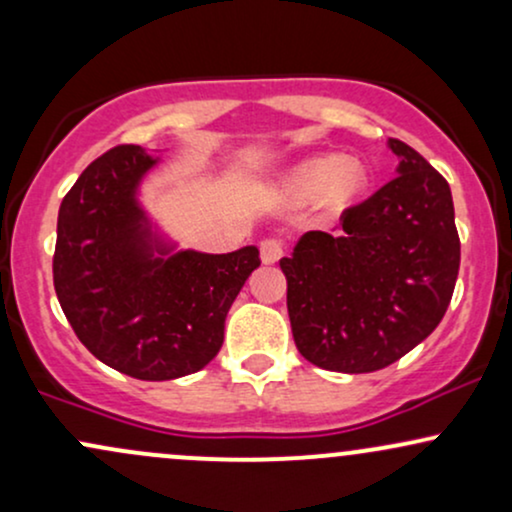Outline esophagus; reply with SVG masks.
Returning <instances> with one entry per match:
<instances>
[{"label": "esophagus", "mask_w": 512, "mask_h": 512, "mask_svg": "<svg viewBox=\"0 0 512 512\" xmlns=\"http://www.w3.org/2000/svg\"><path fill=\"white\" fill-rule=\"evenodd\" d=\"M260 255L264 264H274L284 255V243L279 238H264L260 243Z\"/></svg>", "instance_id": "1"}]
</instances>
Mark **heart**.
<instances>
[{
	"label": "heart",
	"mask_w": 512,
	"mask_h": 512,
	"mask_svg": "<svg viewBox=\"0 0 512 512\" xmlns=\"http://www.w3.org/2000/svg\"><path fill=\"white\" fill-rule=\"evenodd\" d=\"M366 170L361 163L346 161L339 154H325L303 161L289 175V187L298 197H325L330 207H346L366 187Z\"/></svg>",
	"instance_id": "b5f03b06"
}]
</instances>
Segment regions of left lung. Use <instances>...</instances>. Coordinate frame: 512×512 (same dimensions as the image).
Listing matches in <instances>:
<instances>
[{"mask_svg": "<svg viewBox=\"0 0 512 512\" xmlns=\"http://www.w3.org/2000/svg\"><path fill=\"white\" fill-rule=\"evenodd\" d=\"M397 178L281 260L293 342L317 368L373 373L438 327L460 272L450 185L399 139Z\"/></svg>", "mask_w": 512, "mask_h": 512, "instance_id": "1", "label": "left lung"}]
</instances>
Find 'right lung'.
I'll use <instances>...</instances> for the list:
<instances>
[{
    "label": "right lung",
    "instance_id": "right-lung-1",
    "mask_svg": "<svg viewBox=\"0 0 512 512\" xmlns=\"http://www.w3.org/2000/svg\"><path fill=\"white\" fill-rule=\"evenodd\" d=\"M158 163L142 146H115L62 199L52 257L57 301L79 342L137 380H175L219 354L233 301L260 267V250H175L139 204Z\"/></svg>",
    "mask_w": 512,
    "mask_h": 512
}]
</instances>
